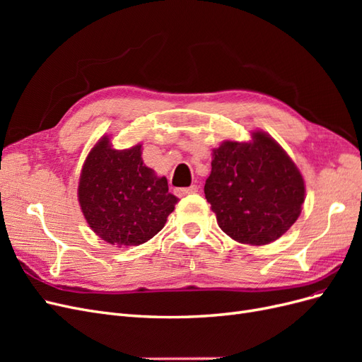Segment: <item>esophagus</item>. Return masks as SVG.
I'll return each instance as SVG.
<instances>
[{"label": "esophagus", "mask_w": 362, "mask_h": 362, "mask_svg": "<svg viewBox=\"0 0 362 362\" xmlns=\"http://www.w3.org/2000/svg\"><path fill=\"white\" fill-rule=\"evenodd\" d=\"M198 185H190V187H184V189H178L177 190V193L180 194V196H185V194H192V193H196L198 192Z\"/></svg>", "instance_id": "esophagus-1"}]
</instances>
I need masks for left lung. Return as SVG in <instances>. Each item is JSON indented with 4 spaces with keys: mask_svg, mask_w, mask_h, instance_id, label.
Returning <instances> with one entry per match:
<instances>
[{
    "mask_svg": "<svg viewBox=\"0 0 362 362\" xmlns=\"http://www.w3.org/2000/svg\"><path fill=\"white\" fill-rule=\"evenodd\" d=\"M204 192L222 231L252 246L269 245L286 234L305 201L298 166L262 131H254L250 141L225 140L213 149Z\"/></svg>",
    "mask_w": 362,
    "mask_h": 362,
    "instance_id": "8db88e82",
    "label": "left lung"
}]
</instances>
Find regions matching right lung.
I'll return each instance as SVG.
<instances>
[{"label": "right lung", "instance_id": "obj_1", "mask_svg": "<svg viewBox=\"0 0 362 362\" xmlns=\"http://www.w3.org/2000/svg\"><path fill=\"white\" fill-rule=\"evenodd\" d=\"M78 202L96 235L127 247L158 234L178 198L169 193L166 177L145 166L141 145L119 151L103 136L83 164Z\"/></svg>", "mask_w": 362, "mask_h": 362}]
</instances>
